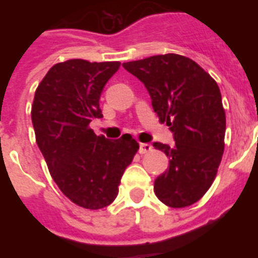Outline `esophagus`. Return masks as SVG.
Wrapping results in <instances>:
<instances>
[{"label":"esophagus","mask_w":258,"mask_h":258,"mask_svg":"<svg viewBox=\"0 0 258 258\" xmlns=\"http://www.w3.org/2000/svg\"><path fill=\"white\" fill-rule=\"evenodd\" d=\"M153 149V146L151 144H140V153L141 155H146V153H149Z\"/></svg>","instance_id":"1"}]
</instances>
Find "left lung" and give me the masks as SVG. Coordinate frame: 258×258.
I'll use <instances>...</instances> for the list:
<instances>
[{"label": "left lung", "mask_w": 258, "mask_h": 258, "mask_svg": "<svg viewBox=\"0 0 258 258\" xmlns=\"http://www.w3.org/2000/svg\"><path fill=\"white\" fill-rule=\"evenodd\" d=\"M144 83L153 110L173 133V146H153L170 159L155 179V194L168 207L196 203L209 190L221 163L225 112L220 88L192 59L166 53L123 63Z\"/></svg>", "instance_id": "1"}]
</instances>
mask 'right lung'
I'll use <instances>...</instances> for the list:
<instances>
[{
  "label": "right lung",
  "mask_w": 258,
  "mask_h": 258,
  "mask_svg": "<svg viewBox=\"0 0 258 258\" xmlns=\"http://www.w3.org/2000/svg\"><path fill=\"white\" fill-rule=\"evenodd\" d=\"M120 62L70 59L53 64L38 84L31 106L37 145L64 196L98 210L116 199L124 170L140 149L130 134L98 137L90 123L102 117L103 87Z\"/></svg>",
  "instance_id": "right-lung-1"
}]
</instances>
